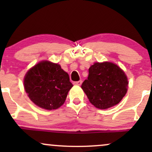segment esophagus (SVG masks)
I'll return each instance as SVG.
<instances>
[{
	"label": "esophagus",
	"mask_w": 152,
	"mask_h": 152,
	"mask_svg": "<svg viewBox=\"0 0 152 152\" xmlns=\"http://www.w3.org/2000/svg\"><path fill=\"white\" fill-rule=\"evenodd\" d=\"M82 83V81H75L74 82V84L78 85V86H81Z\"/></svg>",
	"instance_id": "obj_1"
}]
</instances>
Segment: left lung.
<instances>
[{"label": "left lung", "mask_w": 152, "mask_h": 152, "mask_svg": "<svg viewBox=\"0 0 152 152\" xmlns=\"http://www.w3.org/2000/svg\"><path fill=\"white\" fill-rule=\"evenodd\" d=\"M128 79L120 67L111 62L94 63L88 69V78L81 88L89 102L99 109L118 104L126 95Z\"/></svg>", "instance_id": "obj_1"}]
</instances>
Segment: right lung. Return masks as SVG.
I'll list each match as a JSON object with an SVG mask.
<instances>
[{"label": "right lung", "mask_w": 152, "mask_h": 152, "mask_svg": "<svg viewBox=\"0 0 152 152\" xmlns=\"http://www.w3.org/2000/svg\"><path fill=\"white\" fill-rule=\"evenodd\" d=\"M73 84L60 65L43 61L26 73L24 88L36 105L47 110L57 109L65 102Z\"/></svg>", "instance_id": "1"}]
</instances>
